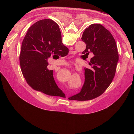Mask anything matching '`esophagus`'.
Returning a JSON list of instances; mask_svg holds the SVG:
<instances>
[{"label": "esophagus", "instance_id": "1", "mask_svg": "<svg viewBox=\"0 0 134 134\" xmlns=\"http://www.w3.org/2000/svg\"><path fill=\"white\" fill-rule=\"evenodd\" d=\"M72 53H73V52H72V51H71V52H70V53L72 54Z\"/></svg>", "mask_w": 134, "mask_h": 134}]
</instances>
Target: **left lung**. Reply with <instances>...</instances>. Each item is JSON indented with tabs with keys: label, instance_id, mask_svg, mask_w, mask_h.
<instances>
[{
	"label": "left lung",
	"instance_id": "left-lung-1",
	"mask_svg": "<svg viewBox=\"0 0 134 134\" xmlns=\"http://www.w3.org/2000/svg\"><path fill=\"white\" fill-rule=\"evenodd\" d=\"M50 33L59 35L61 32L57 23L50 20ZM82 40L86 44L83 54L92 52L90 69L85 68V82L80 93L68 98L70 100L87 101L102 94L115 75L119 60L117 46L111 33L99 24L90 25L84 31Z\"/></svg>",
	"mask_w": 134,
	"mask_h": 134
}]
</instances>
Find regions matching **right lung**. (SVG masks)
<instances>
[{"label": "right lung", "instance_id": "obj_1", "mask_svg": "<svg viewBox=\"0 0 134 134\" xmlns=\"http://www.w3.org/2000/svg\"><path fill=\"white\" fill-rule=\"evenodd\" d=\"M68 49L62 40V34L50 33V20L44 19L33 24L22 42L20 63L27 84L34 90L51 96L64 98L65 94L56 84L53 70L48 68L47 60L52 54L66 56Z\"/></svg>", "mask_w": 134, "mask_h": 134}]
</instances>
